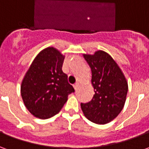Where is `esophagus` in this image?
<instances>
[{
    "label": "esophagus",
    "mask_w": 149,
    "mask_h": 149,
    "mask_svg": "<svg viewBox=\"0 0 149 149\" xmlns=\"http://www.w3.org/2000/svg\"><path fill=\"white\" fill-rule=\"evenodd\" d=\"M73 87H74L75 90H77L78 88V87H79V84H78V83H76V84H73Z\"/></svg>",
    "instance_id": "34e87169"
}]
</instances>
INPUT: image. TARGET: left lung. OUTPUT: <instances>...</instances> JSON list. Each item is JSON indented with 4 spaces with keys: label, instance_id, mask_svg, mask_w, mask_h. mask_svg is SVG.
<instances>
[{
    "label": "left lung",
    "instance_id": "1",
    "mask_svg": "<svg viewBox=\"0 0 149 149\" xmlns=\"http://www.w3.org/2000/svg\"><path fill=\"white\" fill-rule=\"evenodd\" d=\"M92 71L93 99L81 103V109L89 120L104 125L115 119L124 108L128 83L117 64L108 53L97 51L84 55Z\"/></svg>",
    "mask_w": 149,
    "mask_h": 149
}]
</instances>
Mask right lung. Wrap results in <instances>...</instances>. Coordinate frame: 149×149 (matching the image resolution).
<instances>
[{"label": "right lung", "mask_w": 149, "mask_h": 149, "mask_svg": "<svg viewBox=\"0 0 149 149\" xmlns=\"http://www.w3.org/2000/svg\"><path fill=\"white\" fill-rule=\"evenodd\" d=\"M65 56L54 48L40 52L32 63L22 81L21 93L27 109L40 119L57 114L74 93L62 71Z\"/></svg>", "instance_id": "1"}]
</instances>
